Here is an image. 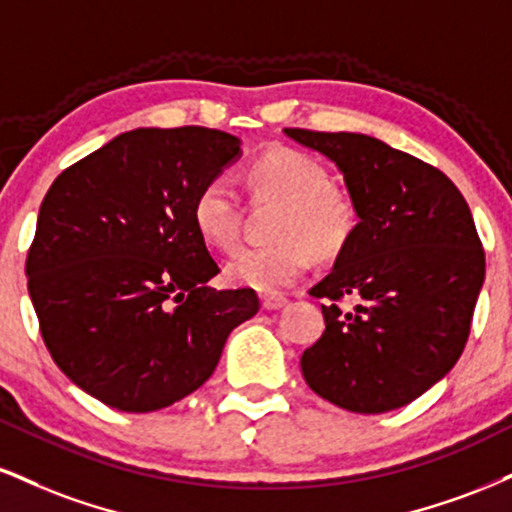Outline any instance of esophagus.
I'll use <instances>...</instances> for the list:
<instances>
[{
  "mask_svg": "<svg viewBox=\"0 0 512 512\" xmlns=\"http://www.w3.org/2000/svg\"><path fill=\"white\" fill-rule=\"evenodd\" d=\"M288 300L283 295H262V307L264 310H281Z\"/></svg>",
  "mask_w": 512,
  "mask_h": 512,
  "instance_id": "1",
  "label": "esophagus"
}]
</instances>
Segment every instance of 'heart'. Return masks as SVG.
I'll use <instances>...</instances> for the list:
<instances>
[{
	"mask_svg": "<svg viewBox=\"0 0 512 512\" xmlns=\"http://www.w3.org/2000/svg\"><path fill=\"white\" fill-rule=\"evenodd\" d=\"M250 186L257 197L281 202L272 224L274 243L243 248L226 262L233 286L279 293L310 269L312 252L334 257L353 238L357 207L346 190L331 186L326 166L307 152L276 147L250 166ZM195 229L205 243L231 250L240 231V195L229 176H214L193 202Z\"/></svg>",
	"mask_w": 512,
	"mask_h": 512,
	"instance_id": "heart-1",
	"label": "heart"
}]
</instances>
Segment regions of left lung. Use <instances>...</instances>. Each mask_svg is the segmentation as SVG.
Returning <instances> with one entry per match:
<instances>
[{
	"instance_id": "1",
	"label": "left lung",
	"mask_w": 512,
	"mask_h": 512,
	"mask_svg": "<svg viewBox=\"0 0 512 512\" xmlns=\"http://www.w3.org/2000/svg\"><path fill=\"white\" fill-rule=\"evenodd\" d=\"M338 166L357 229L312 288L324 334L300 357L317 396L379 415L420 398L451 372L470 336L484 250L465 197L422 159L362 133L283 128ZM358 298L350 313L335 303Z\"/></svg>"
}]
</instances>
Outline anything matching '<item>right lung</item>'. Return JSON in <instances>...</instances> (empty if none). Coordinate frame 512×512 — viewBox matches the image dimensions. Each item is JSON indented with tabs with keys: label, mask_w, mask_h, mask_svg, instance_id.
<instances>
[{
	"label": "right lung",
	"mask_w": 512,
	"mask_h": 512,
	"mask_svg": "<svg viewBox=\"0 0 512 512\" xmlns=\"http://www.w3.org/2000/svg\"><path fill=\"white\" fill-rule=\"evenodd\" d=\"M238 157L214 128H135L47 190L28 293L52 360L109 408L162 410L200 389L260 310L252 288L209 286L219 267L193 221L200 188Z\"/></svg>",
	"instance_id": "right-lung-1"
}]
</instances>
